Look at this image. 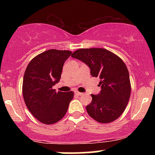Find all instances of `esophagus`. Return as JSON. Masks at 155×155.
Returning a JSON list of instances; mask_svg holds the SVG:
<instances>
[{"instance_id": "esophagus-1", "label": "esophagus", "mask_w": 155, "mask_h": 155, "mask_svg": "<svg viewBox=\"0 0 155 155\" xmlns=\"http://www.w3.org/2000/svg\"><path fill=\"white\" fill-rule=\"evenodd\" d=\"M75 95H77V96H79V95H83V93H81V92H78V91H76L75 92Z\"/></svg>"}]
</instances>
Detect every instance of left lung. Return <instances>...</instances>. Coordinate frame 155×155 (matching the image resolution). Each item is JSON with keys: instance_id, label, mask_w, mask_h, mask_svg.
I'll return each mask as SVG.
<instances>
[{"instance_id": "left-lung-1", "label": "left lung", "mask_w": 155, "mask_h": 155, "mask_svg": "<svg viewBox=\"0 0 155 155\" xmlns=\"http://www.w3.org/2000/svg\"><path fill=\"white\" fill-rule=\"evenodd\" d=\"M71 57L88 65L93 77L100 79L98 95H91L87 106L90 117L101 123H110L125 110L130 99L131 85L127 68L120 57L103 48L79 49Z\"/></svg>"}]
</instances>
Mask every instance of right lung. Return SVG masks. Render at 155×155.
<instances>
[{
    "mask_svg": "<svg viewBox=\"0 0 155 155\" xmlns=\"http://www.w3.org/2000/svg\"><path fill=\"white\" fill-rule=\"evenodd\" d=\"M68 50L49 49L31 60L25 71L22 95L27 108L44 124L58 122L66 114L74 92H56L64 63L71 54Z\"/></svg>",
    "mask_w": 155,
    "mask_h": 155,
    "instance_id": "obj_1",
    "label": "right lung"
}]
</instances>
